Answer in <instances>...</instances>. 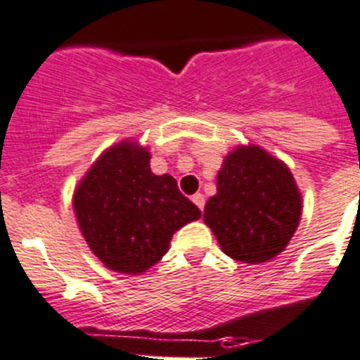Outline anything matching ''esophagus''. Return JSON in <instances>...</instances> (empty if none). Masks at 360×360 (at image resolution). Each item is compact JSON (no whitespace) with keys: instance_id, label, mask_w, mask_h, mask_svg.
<instances>
[{"instance_id":"esophagus-1","label":"esophagus","mask_w":360,"mask_h":360,"mask_svg":"<svg viewBox=\"0 0 360 360\" xmlns=\"http://www.w3.org/2000/svg\"><path fill=\"white\" fill-rule=\"evenodd\" d=\"M191 200L195 202V204H197V206L200 207V210H204V204H206V198H204V195H202V193H197V195H193Z\"/></svg>"}]
</instances>
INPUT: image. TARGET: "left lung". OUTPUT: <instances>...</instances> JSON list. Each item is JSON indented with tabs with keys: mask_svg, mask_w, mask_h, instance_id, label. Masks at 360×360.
I'll list each match as a JSON object with an SVG mask.
<instances>
[{
	"mask_svg": "<svg viewBox=\"0 0 360 360\" xmlns=\"http://www.w3.org/2000/svg\"><path fill=\"white\" fill-rule=\"evenodd\" d=\"M302 197L290 171L263 148L239 147L217 174V195L204 221L222 252L243 263H265L283 252L298 228Z\"/></svg>",
	"mask_w": 360,
	"mask_h": 360,
	"instance_id": "obj_1",
	"label": "left lung"
}]
</instances>
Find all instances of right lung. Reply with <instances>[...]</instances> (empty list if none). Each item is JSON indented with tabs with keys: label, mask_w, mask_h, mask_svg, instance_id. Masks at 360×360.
<instances>
[{
	"label": "right lung",
	"mask_w": 360,
	"mask_h": 360,
	"mask_svg": "<svg viewBox=\"0 0 360 360\" xmlns=\"http://www.w3.org/2000/svg\"><path fill=\"white\" fill-rule=\"evenodd\" d=\"M150 154L132 143L108 148L73 197L77 221L91 252L108 269L138 274L167 254L171 237L200 210L171 174L156 176Z\"/></svg>",
	"instance_id": "add662e5"
}]
</instances>
